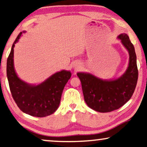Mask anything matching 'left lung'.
Returning <instances> with one entry per match:
<instances>
[{"instance_id":"8db88e82","label":"left lung","mask_w":147,"mask_h":147,"mask_svg":"<svg viewBox=\"0 0 147 147\" xmlns=\"http://www.w3.org/2000/svg\"><path fill=\"white\" fill-rule=\"evenodd\" d=\"M129 55V65L123 75L105 80L88 73H78L81 82L84 101L97 112L108 113L117 110L130 100L138 80V69L135 47L127 34L117 36Z\"/></svg>"}]
</instances>
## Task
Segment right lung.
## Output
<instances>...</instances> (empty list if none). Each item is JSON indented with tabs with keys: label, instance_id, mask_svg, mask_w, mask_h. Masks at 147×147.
<instances>
[{
	"label": "right lung",
	"instance_id": "right-lung-1",
	"mask_svg": "<svg viewBox=\"0 0 147 147\" xmlns=\"http://www.w3.org/2000/svg\"><path fill=\"white\" fill-rule=\"evenodd\" d=\"M20 32L12 45L7 63V75L10 90L15 102L22 112L36 117L53 114L61 102L65 86L71 76L69 71L57 72L38 84H31L20 79L14 67V48L20 36Z\"/></svg>",
	"mask_w": 147,
	"mask_h": 147
}]
</instances>
